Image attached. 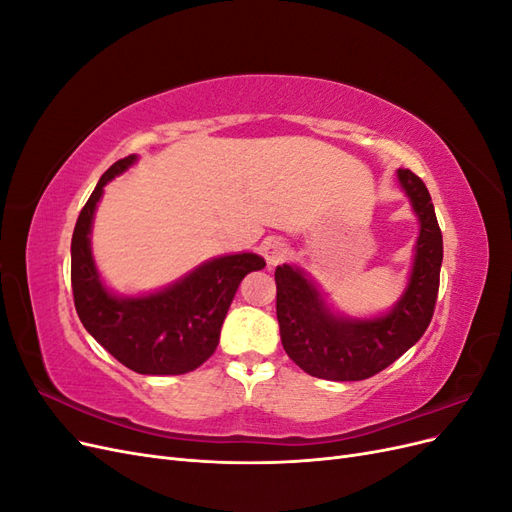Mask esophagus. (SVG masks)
<instances>
[{"label": "esophagus", "instance_id": "34e87169", "mask_svg": "<svg viewBox=\"0 0 512 512\" xmlns=\"http://www.w3.org/2000/svg\"><path fill=\"white\" fill-rule=\"evenodd\" d=\"M262 256H265L267 265L271 267L282 265V262L290 256V247L280 237H269L265 243H262Z\"/></svg>", "mask_w": 512, "mask_h": 512}]
</instances>
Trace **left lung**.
<instances>
[{"label": "left lung", "instance_id": "obj_1", "mask_svg": "<svg viewBox=\"0 0 512 512\" xmlns=\"http://www.w3.org/2000/svg\"><path fill=\"white\" fill-rule=\"evenodd\" d=\"M397 179L418 215L421 232L408 288L389 314L365 320L337 316L299 267L275 269L282 346L309 376L335 382L376 376L429 327L440 288L442 232L423 179L408 168H399Z\"/></svg>", "mask_w": 512, "mask_h": 512}]
</instances>
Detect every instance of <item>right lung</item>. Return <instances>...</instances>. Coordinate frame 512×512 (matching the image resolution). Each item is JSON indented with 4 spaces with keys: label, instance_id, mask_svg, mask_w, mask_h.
I'll list each match as a JSON object with an SVG mask.
<instances>
[{
    "label": "right lung",
    "instance_id": "1",
    "mask_svg": "<svg viewBox=\"0 0 512 512\" xmlns=\"http://www.w3.org/2000/svg\"><path fill=\"white\" fill-rule=\"evenodd\" d=\"M136 162L117 160L100 177L72 235V294L83 327L119 363L145 376H179L203 365L218 348L222 322L243 277L260 271L258 254L213 258L164 290L117 297L100 280L89 232L104 185Z\"/></svg>",
    "mask_w": 512,
    "mask_h": 512
}]
</instances>
